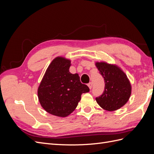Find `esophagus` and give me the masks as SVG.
Listing matches in <instances>:
<instances>
[{
	"mask_svg": "<svg viewBox=\"0 0 154 154\" xmlns=\"http://www.w3.org/2000/svg\"><path fill=\"white\" fill-rule=\"evenodd\" d=\"M88 87H89V88L90 89H91L92 88V82H90V83H88Z\"/></svg>",
	"mask_w": 154,
	"mask_h": 154,
	"instance_id": "34e87169",
	"label": "esophagus"
}]
</instances>
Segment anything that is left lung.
Wrapping results in <instances>:
<instances>
[{
    "label": "left lung",
    "instance_id": "8db88e82",
    "mask_svg": "<svg viewBox=\"0 0 154 154\" xmlns=\"http://www.w3.org/2000/svg\"><path fill=\"white\" fill-rule=\"evenodd\" d=\"M100 74L105 80V90L96 97L97 103L106 110H116L128 101L131 85L125 73L119 67L106 62H96Z\"/></svg>",
    "mask_w": 154,
    "mask_h": 154
}]
</instances>
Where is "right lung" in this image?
<instances>
[{
  "label": "right lung",
  "mask_w": 154,
  "mask_h": 154,
  "mask_svg": "<svg viewBox=\"0 0 154 154\" xmlns=\"http://www.w3.org/2000/svg\"><path fill=\"white\" fill-rule=\"evenodd\" d=\"M71 61L63 57L54 58L45 71L38 88L41 106L48 113L66 117L75 110L83 93L89 92L78 74L69 72Z\"/></svg>",
  "instance_id": "add662e5"
}]
</instances>
